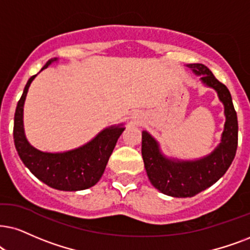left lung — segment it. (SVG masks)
Masks as SVG:
<instances>
[{
    "label": "left lung",
    "instance_id": "obj_1",
    "mask_svg": "<svg viewBox=\"0 0 250 250\" xmlns=\"http://www.w3.org/2000/svg\"><path fill=\"white\" fill-rule=\"evenodd\" d=\"M201 82L213 88L224 105L225 125L222 142L208 156L196 160L167 158L159 144L147 131L142 132V157L148 180L154 188L172 197H192L216 183L232 164L238 147V116L232 97L225 85L201 63L187 64Z\"/></svg>",
    "mask_w": 250,
    "mask_h": 250
}]
</instances>
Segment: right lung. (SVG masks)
I'll return each instance as SVG.
<instances>
[{
	"instance_id": "right-lung-1",
	"label": "right lung",
	"mask_w": 250,
	"mask_h": 250,
	"mask_svg": "<svg viewBox=\"0 0 250 250\" xmlns=\"http://www.w3.org/2000/svg\"><path fill=\"white\" fill-rule=\"evenodd\" d=\"M58 59H52L40 71ZM32 76L25 85L24 92L16 107L14 141L18 156L34 176L49 187L63 191H77L93 187L105 172L116 142L125 130L122 125L104 129L92 141L65 152H42L28 143L24 132L23 110Z\"/></svg>"
}]
</instances>
